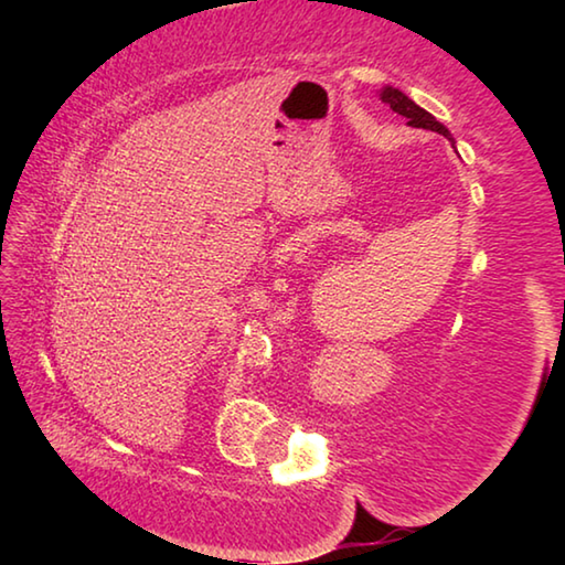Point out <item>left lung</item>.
<instances>
[{
  "instance_id": "1",
  "label": "left lung",
  "mask_w": 565,
  "mask_h": 565,
  "mask_svg": "<svg viewBox=\"0 0 565 565\" xmlns=\"http://www.w3.org/2000/svg\"><path fill=\"white\" fill-rule=\"evenodd\" d=\"M379 97L384 104H388L391 109H394L396 114H401V117L408 119V127H416V129H428V131H438L444 134V137L451 139V134H448V129L444 127L441 121H436V117H431L426 109H420L418 104L414 99H408L404 92H398L394 87H384L379 92Z\"/></svg>"
}]
</instances>
